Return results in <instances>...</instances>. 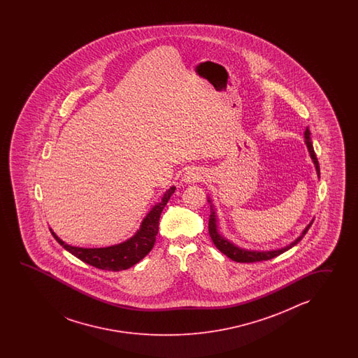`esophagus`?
I'll return each instance as SVG.
<instances>
[{
	"mask_svg": "<svg viewBox=\"0 0 358 358\" xmlns=\"http://www.w3.org/2000/svg\"><path fill=\"white\" fill-rule=\"evenodd\" d=\"M202 179V173L201 170L196 168H192L182 176V182L185 184H193V182H198Z\"/></svg>",
	"mask_w": 358,
	"mask_h": 358,
	"instance_id": "1",
	"label": "esophagus"
}]
</instances>
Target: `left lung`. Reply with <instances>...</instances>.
<instances>
[{
	"label": "left lung",
	"mask_w": 358,
	"mask_h": 358,
	"mask_svg": "<svg viewBox=\"0 0 358 358\" xmlns=\"http://www.w3.org/2000/svg\"><path fill=\"white\" fill-rule=\"evenodd\" d=\"M304 139H306L304 143H306L307 148H308V152H310V156H311L312 161H313V164H315V168H316V173H317V176L320 178L319 161H317L316 153H315L313 145H312L311 131L308 129V127H307V129L304 131ZM208 202L211 203V215H210V219H208V233H210V236H211V239H213V244L216 245V248H217L219 251L222 252L225 256H228L229 259H233V261H236V262H257V261H266V259H274L276 256H279V255H282L284 252L290 250L292 247H294V245L303 238L304 234L307 233V230L310 229L312 222H313V220H312L311 222L304 228L302 234L298 236L294 242H292L289 245H287V247H284V248H280V250H273V251H252V250H244V248H241V247H238L236 244L231 243L225 236H221L220 233H219V230H217V215H216L215 207H213V202H211L210 198H208Z\"/></svg>",
	"instance_id": "obj_1"
}]
</instances>
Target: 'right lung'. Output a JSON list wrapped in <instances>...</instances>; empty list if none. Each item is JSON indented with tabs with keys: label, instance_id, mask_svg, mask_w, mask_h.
Listing matches in <instances>:
<instances>
[{
	"label": "right lung",
	"instance_id": "1",
	"mask_svg": "<svg viewBox=\"0 0 358 358\" xmlns=\"http://www.w3.org/2000/svg\"><path fill=\"white\" fill-rule=\"evenodd\" d=\"M176 192V187H170V189L164 193L160 202L156 203L147 213L137 233L128 241L120 244H115L105 248H82L73 247L62 242L59 236L52 233L55 239L71 255L82 259L85 264L97 267L101 270L108 271H120L138 264L141 259L145 257L152 250L153 244L156 242V236L159 233V221L164 207L166 206L171 194Z\"/></svg>",
	"mask_w": 358,
	"mask_h": 358
}]
</instances>
